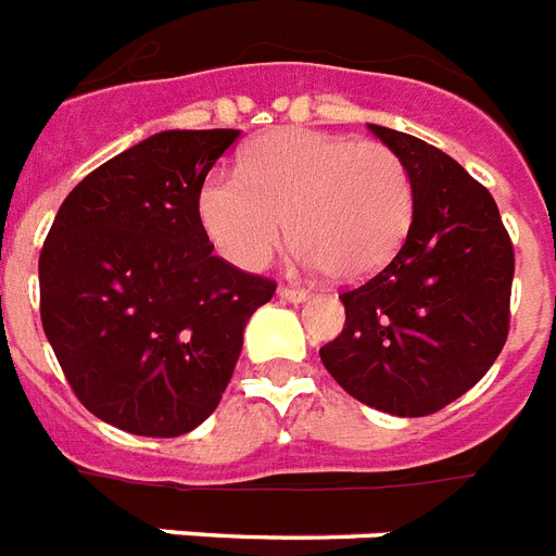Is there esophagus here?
Returning <instances> with one entry per match:
<instances>
[{
  "mask_svg": "<svg viewBox=\"0 0 556 556\" xmlns=\"http://www.w3.org/2000/svg\"><path fill=\"white\" fill-rule=\"evenodd\" d=\"M277 294L282 296V300H288V303H306L308 300L306 288H294V286H279Z\"/></svg>",
  "mask_w": 556,
  "mask_h": 556,
  "instance_id": "34e87169",
  "label": "esophagus"
}]
</instances>
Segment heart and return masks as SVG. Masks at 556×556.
Segmentation results:
<instances>
[{
    "label": "heart",
    "mask_w": 556,
    "mask_h": 556,
    "mask_svg": "<svg viewBox=\"0 0 556 556\" xmlns=\"http://www.w3.org/2000/svg\"><path fill=\"white\" fill-rule=\"evenodd\" d=\"M410 218L414 186L396 151L306 127L270 130L248 148L241 172L215 168L198 189L206 239L241 270L262 268L288 230L300 265L370 277L400 250Z\"/></svg>",
    "instance_id": "obj_1"
}]
</instances>
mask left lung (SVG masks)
<instances>
[{
	"mask_svg": "<svg viewBox=\"0 0 556 556\" xmlns=\"http://www.w3.org/2000/svg\"><path fill=\"white\" fill-rule=\"evenodd\" d=\"M370 130L408 168L414 218L400 253L341 294L346 324L320 362L364 405L426 417L464 396L502 353L514 244L493 194L452 156L391 127Z\"/></svg>",
	"mask_w": 556,
	"mask_h": 556,
	"instance_id": "left-lung-1",
	"label": "left lung"
}]
</instances>
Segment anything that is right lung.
I'll list each match as a JSON object with an SVG mask.
<instances>
[{"instance_id": "right-lung-1", "label": "right lung", "mask_w": 556, "mask_h": 556, "mask_svg": "<svg viewBox=\"0 0 556 556\" xmlns=\"http://www.w3.org/2000/svg\"><path fill=\"white\" fill-rule=\"evenodd\" d=\"M239 130H163L84 177L40 250V320L96 417L180 438L218 408L277 282L212 253L198 189Z\"/></svg>"}]
</instances>
